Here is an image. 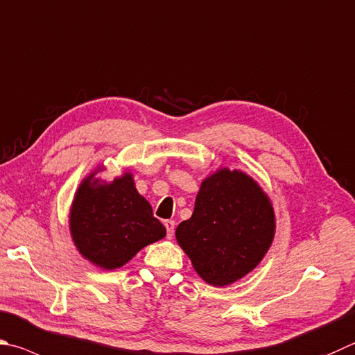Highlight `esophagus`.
Listing matches in <instances>:
<instances>
[{"label":"esophagus","mask_w":355,"mask_h":355,"mask_svg":"<svg viewBox=\"0 0 355 355\" xmlns=\"http://www.w3.org/2000/svg\"><path fill=\"white\" fill-rule=\"evenodd\" d=\"M164 227L167 231V237H172L173 236V231H175V222L173 220H166L164 222Z\"/></svg>","instance_id":"esophagus-1"}]
</instances>
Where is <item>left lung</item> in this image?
<instances>
[{"instance_id": "1", "label": "left lung", "mask_w": 355, "mask_h": 355, "mask_svg": "<svg viewBox=\"0 0 355 355\" xmlns=\"http://www.w3.org/2000/svg\"><path fill=\"white\" fill-rule=\"evenodd\" d=\"M273 203L247 172L218 167L200 184L194 212L175 230L177 242L206 284L245 278L272 247Z\"/></svg>"}]
</instances>
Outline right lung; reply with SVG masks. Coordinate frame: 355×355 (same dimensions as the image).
<instances>
[{
	"label": "right lung",
	"instance_id": "right-lung-1",
	"mask_svg": "<svg viewBox=\"0 0 355 355\" xmlns=\"http://www.w3.org/2000/svg\"><path fill=\"white\" fill-rule=\"evenodd\" d=\"M98 166L82 180L71 202V239L82 257L102 270H116L147 245L161 241L166 228L153 217L150 203L135 186L133 173L124 171L107 182Z\"/></svg>",
	"mask_w": 355,
	"mask_h": 355
}]
</instances>
